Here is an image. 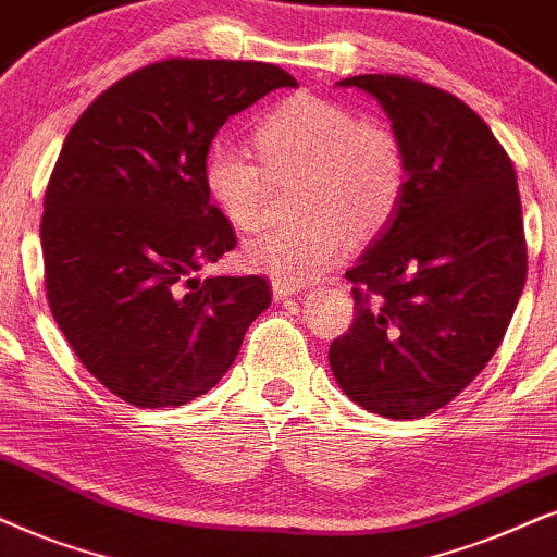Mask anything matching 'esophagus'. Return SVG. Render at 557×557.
<instances>
[{
  "label": "esophagus",
  "mask_w": 557,
  "mask_h": 557,
  "mask_svg": "<svg viewBox=\"0 0 557 557\" xmlns=\"http://www.w3.org/2000/svg\"><path fill=\"white\" fill-rule=\"evenodd\" d=\"M295 293H300V285L285 283V280H272L274 300H285V298H290V295H295Z\"/></svg>",
  "instance_id": "esophagus-1"
}]
</instances>
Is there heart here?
I'll return each instance as SVG.
<instances>
[{
	"instance_id": "1",
	"label": "heart",
	"mask_w": 557,
	"mask_h": 557,
	"mask_svg": "<svg viewBox=\"0 0 557 557\" xmlns=\"http://www.w3.org/2000/svg\"><path fill=\"white\" fill-rule=\"evenodd\" d=\"M251 146L215 140L206 157V185L236 228L264 215L270 182L298 180L295 215L246 238L244 262L285 283L321 277L344 257L349 236L370 242L396 218L406 193V153L396 133L362 123L342 104L313 95L287 97L255 123Z\"/></svg>"
}]
</instances>
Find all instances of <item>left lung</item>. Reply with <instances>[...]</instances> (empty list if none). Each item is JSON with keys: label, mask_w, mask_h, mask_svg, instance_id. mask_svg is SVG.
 I'll list each match as a JSON object with an SVG mask.
<instances>
[{"label": "left lung", "mask_w": 557, "mask_h": 557, "mask_svg": "<svg viewBox=\"0 0 557 557\" xmlns=\"http://www.w3.org/2000/svg\"><path fill=\"white\" fill-rule=\"evenodd\" d=\"M375 97L406 153L391 226L347 272L355 321L329 364L342 391L388 419H419L473 383L527 280L517 172L481 115L411 76L342 79Z\"/></svg>", "instance_id": "left-lung-1"}]
</instances>
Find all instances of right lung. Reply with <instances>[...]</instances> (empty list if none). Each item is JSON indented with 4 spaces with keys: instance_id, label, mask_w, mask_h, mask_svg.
I'll use <instances>...</instances> for the list:
<instances>
[{
    "instance_id": "obj_1",
    "label": "right lung",
    "mask_w": 557,
    "mask_h": 557,
    "mask_svg": "<svg viewBox=\"0 0 557 557\" xmlns=\"http://www.w3.org/2000/svg\"><path fill=\"white\" fill-rule=\"evenodd\" d=\"M298 87L262 61L164 59L115 82L69 131L46 187V298L74 355L138 408L182 406L226 375L272 302L259 274L195 277L236 246L206 157L231 115Z\"/></svg>"
}]
</instances>
